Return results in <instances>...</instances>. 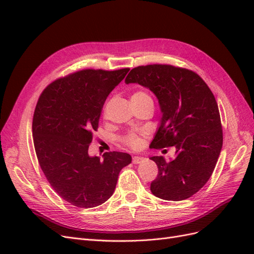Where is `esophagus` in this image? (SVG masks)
Returning a JSON list of instances; mask_svg holds the SVG:
<instances>
[{"mask_svg":"<svg viewBox=\"0 0 254 254\" xmlns=\"http://www.w3.org/2000/svg\"><path fill=\"white\" fill-rule=\"evenodd\" d=\"M143 161H144V158H142V157H133L132 158L133 164H140L143 162Z\"/></svg>","mask_w":254,"mask_h":254,"instance_id":"obj_1","label":"esophagus"}]
</instances>
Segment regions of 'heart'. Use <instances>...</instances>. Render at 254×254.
Instances as JSON below:
<instances>
[{"instance_id":"1","label":"heart","mask_w":254,"mask_h":254,"mask_svg":"<svg viewBox=\"0 0 254 254\" xmlns=\"http://www.w3.org/2000/svg\"><path fill=\"white\" fill-rule=\"evenodd\" d=\"M147 99H151V98L147 93H146V92H143V91H136L131 96V101H135V102L147 101ZM124 142L127 146H129V147H131L133 149L140 148V146L142 145L141 136L136 133L128 134L124 139Z\"/></svg>"}]
</instances>
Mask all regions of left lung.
<instances>
[{
    "label": "left lung",
    "instance_id": "left-lung-1",
    "mask_svg": "<svg viewBox=\"0 0 254 254\" xmlns=\"http://www.w3.org/2000/svg\"><path fill=\"white\" fill-rule=\"evenodd\" d=\"M156 95L162 117L150 144L152 148L174 146L176 156L150 160L158 176L151 193L170 201H181L196 194L210 179L222 147L218 106L200 76L187 68L149 64L132 68L125 79Z\"/></svg>",
    "mask_w": 254,
    "mask_h": 254
}]
</instances>
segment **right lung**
<instances>
[{
  "label": "right lung",
  "instance_id": "add662e5",
  "mask_svg": "<svg viewBox=\"0 0 254 254\" xmlns=\"http://www.w3.org/2000/svg\"><path fill=\"white\" fill-rule=\"evenodd\" d=\"M129 68L82 70L60 78L45 89L33 119L36 155L54 190L77 207H94L112 196L119 174L131 163L126 152L91 157L99 117L111 91Z\"/></svg>",
  "mask_w": 254,
  "mask_h": 254
}]
</instances>
